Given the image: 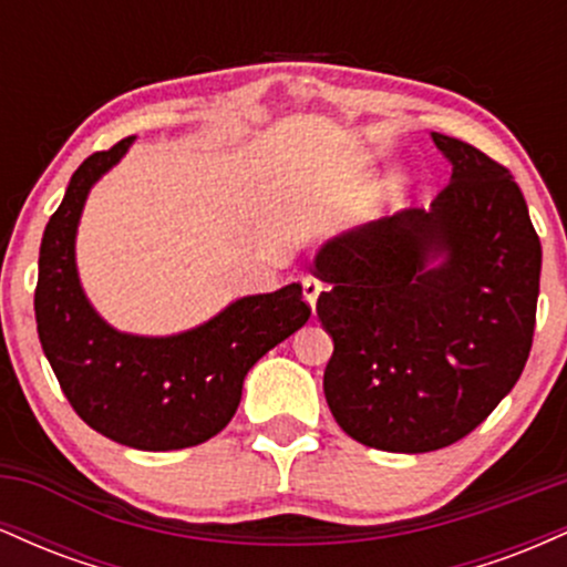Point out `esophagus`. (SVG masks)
<instances>
[{
  "instance_id": "1",
  "label": "esophagus",
  "mask_w": 567,
  "mask_h": 567,
  "mask_svg": "<svg viewBox=\"0 0 567 567\" xmlns=\"http://www.w3.org/2000/svg\"><path fill=\"white\" fill-rule=\"evenodd\" d=\"M301 288H303L306 303H309L311 309H315L317 298H320V292H322V282H320V279H315V277H306L303 282H301Z\"/></svg>"
}]
</instances>
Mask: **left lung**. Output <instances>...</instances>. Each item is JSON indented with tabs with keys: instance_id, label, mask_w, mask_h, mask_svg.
I'll return each mask as SVG.
<instances>
[{
	"instance_id": "obj_1",
	"label": "left lung",
	"mask_w": 567,
	"mask_h": 567,
	"mask_svg": "<svg viewBox=\"0 0 567 567\" xmlns=\"http://www.w3.org/2000/svg\"><path fill=\"white\" fill-rule=\"evenodd\" d=\"M432 207H408L317 252L333 336L324 400L351 440L429 453L474 432L512 392L536 328L542 243L512 173L451 135ZM437 255L443 264L429 267Z\"/></svg>"
}]
</instances>
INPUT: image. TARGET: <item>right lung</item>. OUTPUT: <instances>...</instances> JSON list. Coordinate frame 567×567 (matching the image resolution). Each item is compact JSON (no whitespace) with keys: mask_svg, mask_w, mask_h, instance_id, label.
Instances as JSON below:
<instances>
[{"mask_svg":"<svg viewBox=\"0 0 567 567\" xmlns=\"http://www.w3.org/2000/svg\"><path fill=\"white\" fill-rule=\"evenodd\" d=\"M122 138L71 175L39 247L37 333L76 415L103 437L138 451H181L216 434L237 413L243 381L269 349L309 320L301 285L234 301L181 336L116 333L84 298L74 237L90 186L122 159Z\"/></svg>","mask_w":567,"mask_h":567,"instance_id":"right-lung-1","label":"right lung"}]
</instances>
